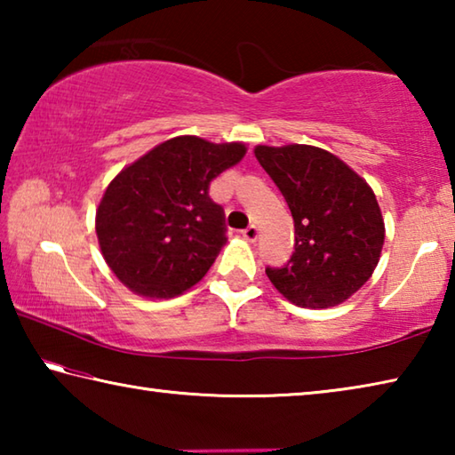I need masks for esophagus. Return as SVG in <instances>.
<instances>
[{"label": "esophagus", "mask_w": 455, "mask_h": 455, "mask_svg": "<svg viewBox=\"0 0 455 455\" xmlns=\"http://www.w3.org/2000/svg\"><path fill=\"white\" fill-rule=\"evenodd\" d=\"M243 236L246 238V241L255 243V241H257V236H259V228H257L255 225H249V227H246V228L243 230Z\"/></svg>", "instance_id": "esophagus-1"}]
</instances>
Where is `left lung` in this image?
I'll use <instances>...</instances> for the list:
<instances>
[{
	"mask_svg": "<svg viewBox=\"0 0 455 455\" xmlns=\"http://www.w3.org/2000/svg\"><path fill=\"white\" fill-rule=\"evenodd\" d=\"M289 204L295 251L267 276L292 305L327 309L349 299L379 263L385 227L369 184L333 154L307 144L257 146Z\"/></svg>",
	"mask_w": 455,
	"mask_h": 455,
	"instance_id": "8db88e82",
	"label": "left lung"
}]
</instances>
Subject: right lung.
Segmentation results:
<instances>
[{
  "instance_id": "add662e5",
  "label": "right lung",
  "mask_w": 455,
  "mask_h": 455,
  "mask_svg": "<svg viewBox=\"0 0 455 455\" xmlns=\"http://www.w3.org/2000/svg\"><path fill=\"white\" fill-rule=\"evenodd\" d=\"M244 144L176 136L114 179L100 200L96 235L108 267L142 297H176L196 284L227 243L211 182L244 156Z\"/></svg>"
}]
</instances>
